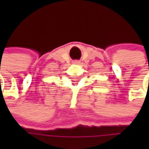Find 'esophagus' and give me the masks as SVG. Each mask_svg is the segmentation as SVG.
Listing matches in <instances>:
<instances>
[{
	"label": "esophagus",
	"instance_id": "1",
	"mask_svg": "<svg viewBox=\"0 0 149 149\" xmlns=\"http://www.w3.org/2000/svg\"><path fill=\"white\" fill-rule=\"evenodd\" d=\"M73 63H74L75 65H79V64H80V61H75Z\"/></svg>",
	"mask_w": 149,
	"mask_h": 149
}]
</instances>
